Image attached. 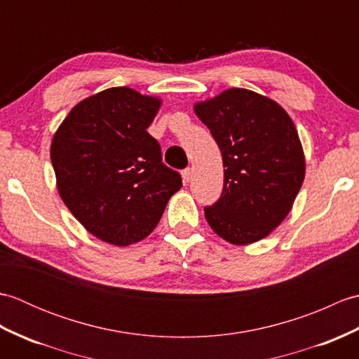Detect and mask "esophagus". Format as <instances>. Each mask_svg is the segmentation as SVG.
Here are the masks:
<instances>
[{"label": "esophagus", "instance_id": "1", "mask_svg": "<svg viewBox=\"0 0 359 359\" xmlns=\"http://www.w3.org/2000/svg\"><path fill=\"white\" fill-rule=\"evenodd\" d=\"M191 174H193L191 168H187V170L182 171V180H184V184H188V182L191 180Z\"/></svg>", "mask_w": 359, "mask_h": 359}]
</instances>
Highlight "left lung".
<instances>
[{"label": "left lung", "instance_id": "1", "mask_svg": "<svg viewBox=\"0 0 359 359\" xmlns=\"http://www.w3.org/2000/svg\"><path fill=\"white\" fill-rule=\"evenodd\" d=\"M193 109L224 160V191L205 208L211 230L233 245L266 238L292 210L306 177L299 134L287 111L243 88L225 89Z\"/></svg>", "mask_w": 359, "mask_h": 359}]
</instances>
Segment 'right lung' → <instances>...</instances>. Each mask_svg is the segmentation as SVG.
Segmentation results:
<instances>
[{"label":"right lung","mask_w":359,"mask_h":359,"mask_svg":"<svg viewBox=\"0 0 359 359\" xmlns=\"http://www.w3.org/2000/svg\"><path fill=\"white\" fill-rule=\"evenodd\" d=\"M160 106L158 97L109 88L75 104L53 134L60 197L90 234L111 245L149 236L182 187L147 131Z\"/></svg>","instance_id":"right-lung-1"}]
</instances>
